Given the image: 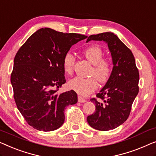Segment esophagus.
Returning <instances> with one entry per match:
<instances>
[{"mask_svg":"<svg viewBox=\"0 0 156 156\" xmlns=\"http://www.w3.org/2000/svg\"><path fill=\"white\" fill-rule=\"evenodd\" d=\"M78 101L80 103H84V102H86V99L84 98H83L82 96L79 95V96H78Z\"/></svg>","mask_w":156,"mask_h":156,"instance_id":"esophagus-1","label":"esophagus"}]
</instances>
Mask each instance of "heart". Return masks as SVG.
Returning a JSON list of instances; mask_svg holds the SVG:
<instances>
[{
    "label": "heart",
    "mask_w": 156,
    "mask_h": 156,
    "mask_svg": "<svg viewBox=\"0 0 156 156\" xmlns=\"http://www.w3.org/2000/svg\"><path fill=\"white\" fill-rule=\"evenodd\" d=\"M83 55L93 64L90 75L91 77H74L68 82V87L82 96H87L94 91L98 87V81L101 83H105L109 80L112 73V65L109 60L103 57V52L101 47L91 46L83 51ZM75 58L71 53L65 54L62 60L63 70L65 74L70 75L73 73Z\"/></svg>",
    "instance_id": "obj_1"
}]
</instances>
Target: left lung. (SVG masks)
Here are the masks:
<instances>
[{"label": "left lung", "instance_id": "1", "mask_svg": "<svg viewBox=\"0 0 156 156\" xmlns=\"http://www.w3.org/2000/svg\"><path fill=\"white\" fill-rule=\"evenodd\" d=\"M91 40L106 42L111 53L113 68L109 80L96 94L100 100L91 99L96 105V111L87 117V122L97 130H111L123 124L129 115L139 93V70L132 51L113 33L91 35L87 42Z\"/></svg>", "mask_w": 156, "mask_h": 156}]
</instances>
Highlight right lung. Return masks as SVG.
<instances>
[{
    "label": "right lung",
    "instance_id": "obj_1",
    "mask_svg": "<svg viewBox=\"0 0 156 156\" xmlns=\"http://www.w3.org/2000/svg\"><path fill=\"white\" fill-rule=\"evenodd\" d=\"M85 35L41 28L20 47L11 74L14 99L19 111L33 128L51 132L64 123L65 107L77 102L71 90L58 94L66 82L62 60Z\"/></svg>",
    "mask_w": 156,
    "mask_h": 156
}]
</instances>
